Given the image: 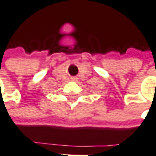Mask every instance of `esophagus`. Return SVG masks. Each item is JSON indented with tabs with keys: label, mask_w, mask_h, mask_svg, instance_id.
<instances>
[{
	"label": "esophagus",
	"mask_w": 156,
	"mask_h": 156,
	"mask_svg": "<svg viewBox=\"0 0 156 156\" xmlns=\"http://www.w3.org/2000/svg\"><path fill=\"white\" fill-rule=\"evenodd\" d=\"M72 80H73V81H75V80H77V78H72Z\"/></svg>",
	"instance_id": "34e87169"
}]
</instances>
